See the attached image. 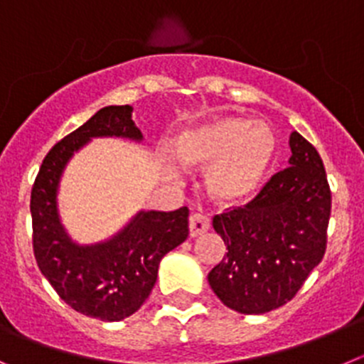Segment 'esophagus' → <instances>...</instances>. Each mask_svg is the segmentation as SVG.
<instances>
[{
	"mask_svg": "<svg viewBox=\"0 0 364 364\" xmlns=\"http://www.w3.org/2000/svg\"><path fill=\"white\" fill-rule=\"evenodd\" d=\"M210 228V219L206 218L203 214H192L188 218V232H190V237H198V235L205 234L206 230Z\"/></svg>",
	"mask_w": 364,
	"mask_h": 364,
	"instance_id": "esophagus-1",
	"label": "esophagus"
}]
</instances>
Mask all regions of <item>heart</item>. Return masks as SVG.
Segmentation results:
<instances>
[{
  "label": "heart",
  "instance_id": "heart-1",
  "mask_svg": "<svg viewBox=\"0 0 364 364\" xmlns=\"http://www.w3.org/2000/svg\"><path fill=\"white\" fill-rule=\"evenodd\" d=\"M276 149L270 127L239 116L212 117L186 127L170 145L179 165L205 168L206 194L221 206H243L259 196ZM170 172H174L172 166Z\"/></svg>",
  "mask_w": 364,
  "mask_h": 364
}]
</instances>
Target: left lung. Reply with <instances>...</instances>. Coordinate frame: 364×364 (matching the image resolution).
<instances>
[{
  "label": "left lung",
  "instance_id": "left-lung-1",
  "mask_svg": "<svg viewBox=\"0 0 364 364\" xmlns=\"http://www.w3.org/2000/svg\"><path fill=\"white\" fill-rule=\"evenodd\" d=\"M288 168L272 176L245 208L215 215L212 225L227 255L208 284L228 309L267 314L292 299L326 250L332 196L317 150L290 134Z\"/></svg>",
  "mask_w": 364,
  "mask_h": 364
}]
</instances>
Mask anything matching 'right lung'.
Wrapping results in <instances>:
<instances>
[{"label": "right lung", "mask_w": 364, "mask_h": 364, "mask_svg": "<svg viewBox=\"0 0 364 364\" xmlns=\"http://www.w3.org/2000/svg\"><path fill=\"white\" fill-rule=\"evenodd\" d=\"M130 105L97 110L80 129L52 146L32 186V245L36 263L58 296L88 317L121 321L141 309L152 292L161 259L188 235V208L139 210L112 237L80 245L60 218V181L74 152L94 137L141 143Z\"/></svg>", "instance_id": "right-lung-1"}]
</instances>
